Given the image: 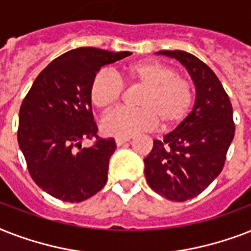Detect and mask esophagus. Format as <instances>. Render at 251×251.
<instances>
[{"label": "esophagus", "mask_w": 251, "mask_h": 251, "mask_svg": "<svg viewBox=\"0 0 251 251\" xmlns=\"http://www.w3.org/2000/svg\"><path fill=\"white\" fill-rule=\"evenodd\" d=\"M130 138H121V137H117L116 138V145L117 146H122L125 145L126 142H129Z\"/></svg>", "instance_id": "1"}]
</instances>
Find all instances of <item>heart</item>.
<instances>
[{
  "instance_id": "1",
  "label": "heart",
  "mask_w": 251,
  "mask_h": 251,
  "mask_svg": "<svg viewBox=\"0 0 251 251\" xmlns=\"http://www.w3.org/2000/svg\"><path fill=\"white\" fill-rule=\"evenodd\" d=\"M122 82L142 87L134 109H117L106 114L101 129L106 135L127 138L159 126L169 131L186 121L194 104L193 84L186 76L160 61L146 60L130 64L121 70ZM122 98L121 82L109 73L100 72L90 86V99L100 110L117 106Z\"/></svg>"
}]
</instances>
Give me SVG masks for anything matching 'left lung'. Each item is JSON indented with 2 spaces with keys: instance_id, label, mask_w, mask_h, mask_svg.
Returning a JSON list of instances; mask_svg holds the SVG:
<instances>
[{
  "instance_id": "left-lung-1",
  "label": "left lung",
  "mask_w": 251,
  "mask_h": 251,
  "mask_svg": "<svg viewBox=\"0 0 251 251\" xmlns=\"http://www.w3.org/2000/svg\"><path fill=\"white\" fill-rule=\"evenodd\" d=\"M186 68L195 104L182 125L153 141L145 157L147 183L161 197L183 202L199 195L220 172L234 137L233 109L220 80L204 62L183 50H160Z\"/></svg>"
}]
</instances>
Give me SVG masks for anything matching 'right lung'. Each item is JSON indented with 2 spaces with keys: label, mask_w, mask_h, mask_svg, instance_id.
I'll return each instance as SVG.
<instances>
[{
  "label": "right lung",
  "mask_w": 251,
  "mask_h": 251,
  "mask_svg": "<svg viewBox=\"0 0 251 251\" xmlns=\"http://www.w3.org/2000/svg\"><path fill=\"white\" fill-rule=\"evenodd\" d=\"M130 52L76 48L53 60L37 75L19 110L18 143L39 187L64 202L78 203L104 187L113 138L98 137L90 99L91 82L105 65ZM86 137H96L82 148Z\"/></svg>",
  "instance_id": "right-lung-1"
}]
</instances>
